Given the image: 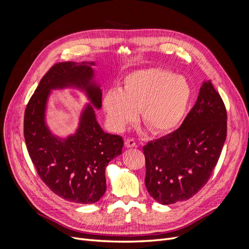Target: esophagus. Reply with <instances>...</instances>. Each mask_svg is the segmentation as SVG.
<instances>
[{
	"label": "esophagus",
	"mask_w": 249,
	"mask_h": 249,
	"mask_svg": "<svg viewBox=\"0 0 249 249\" xmlns=\"http://www.w3.org/2000/svg\"><path fill=\"white\" fill-rule=\"evenodd\" d=\"M124 145H125V147H127V148H131V147H135L137 144H136V141H135L134 139L127 138V139L125 140V142H124Z\"/></svg>",
	"instance_id": "esophagus-1"
}]
</instances>
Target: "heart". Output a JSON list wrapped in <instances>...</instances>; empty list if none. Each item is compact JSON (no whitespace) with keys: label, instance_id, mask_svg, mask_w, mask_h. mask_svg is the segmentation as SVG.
Listing matches in <instances>:
<instances>
[{"label":"heart","instance_id":"obj_1","mask_svg":"<svg viewBox=\"0 0 249 249\" xmlns=\"http://www.w3.org/2000/svg\"><path fill=\"white\" fill-rule=\"evenodd\" d=\"M188 81L161 69L137 71L126 76L123 91L110 89L103 100L108 122L124 131L140 111L141 120L155 134L175 131L183 122L191 100Z\"/></svg>","mask_w":249,"mask_h":249}]
</instances>
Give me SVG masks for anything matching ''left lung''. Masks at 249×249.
Listing matches in <instances>:
<instances>
[{"instance_id": "left-lung-1", "label": "left lung", "mask_w": 249, "mask_h": 249, "mask_svg": "<svg viewBox=\"0 0 249 249\" xmlns=\"http://www.w3.org/2000/svg\"><path fill=\"white\" fill-rule=\"evenodd\" d=\"M227 109L211 81L178 130L143 146L145 186L155 200L171 205L191 198L207 184L227 138Z\"/></svg>"}]
</instances>
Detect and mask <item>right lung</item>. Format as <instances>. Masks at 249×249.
<instances>
[{"mask_svg": "<svg viewBox=\"0 0 249 249\" xmlns=\"http://www.w3.org/2000/svg\"><path fill=\"white\" fill-rule=\"evenodd\" d=\"M93 62H60L44 74L25 111L24 136L37 173L50 189L76 203H94L106 192L105 170L122 154L123 138L105 133L96 122L93 104L102 107V90L94 82ZM74 87L90 102L83 110L76 133L67 139L53 135L45 124L47 97L52 89Z\"/></svg>", "mask_w": 249, "mask_h": 249, "instance_id": "obj_1", "label": "right lung"}]
</instances>
